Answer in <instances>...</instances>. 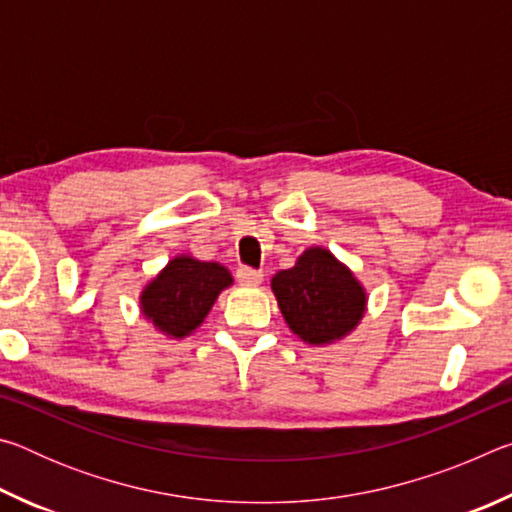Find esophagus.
<instances>
[{
    "label": "esophagus",
    "instance_id": "obj_1",
    "mask_svg": "<svg viewBox=\"0 0 512 512\" xmlns=\"http://www.w3.org/2000/svg\"><path fill=\"white\" fill-rule=\"evenodd\" d=\"M237 280L241 284H246V287H257V284H262L264 273L257 271V268H250V266H239L237 268Z\"/></svg>",
    "mask_w": 512,
    "mask_h": 512
}]
</instances>
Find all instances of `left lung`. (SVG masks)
<instances>
[{
    "mask_svg": "<svg viewBox=\"0 0 512 512\" xmlns=\"http://www.w3.org/2000/svg\"><path fill=\"white\" fill-rule=\"evenodd\" d=\"M277 305L293 334L325 345L350 334L366 311V291L325 248H309L271 280Z\"/></svg>",
    "mask_w": 512,
    "mask_h": 512,
    "instance_id": "left-lung-1",
    "label": "left lung"
}]
</instances>
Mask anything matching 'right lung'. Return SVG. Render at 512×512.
<instances>
[{
    "instance_id": "add662e5",
    "label": "right lung",
    "mask_w": 512,
    "mask_h": 512,
    "mask_svg": "<svg viewBox=\"0 0 512 512\" xmlns=\"http://www.w3.org/2000/svg\"><path fill=\"white\" fill-rule=\"evenodd\" d=\"M232 275L216 262H198L180 255L142 291V314L173 339H183L203 323L219 293L230 287Z\"/></svg>"
}]
</instances>
